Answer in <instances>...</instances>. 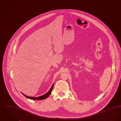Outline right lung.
<instances>
[{
    "instance_id": "1",
    "label": "right lung",
    "mask_w": 121,
    "mask_h": 121,
    "mask_svg": "<svg viewBox=\"0 0 121 121\" xmlns=\"http://www.w3.org/2000/svg\"><path fill=\"white\" fill-rule=\"evenodd\" d=\"M53 84L52 85V86H51V88L50 89V90H49V91L48 92H47L46 93H45V94L41 96H39V97H29L28 96H26L25 95V94H23L22 93V94H23V95L29 99H32V100H43V99H46L47 98H48L51 93L52 92V88H53Z\"/></svg>"
}]
</instances>
